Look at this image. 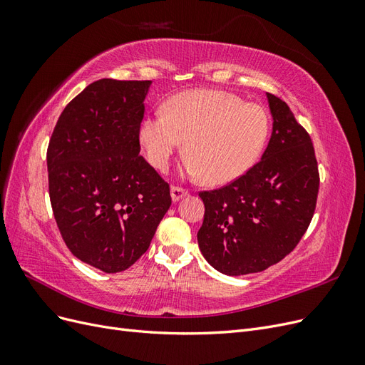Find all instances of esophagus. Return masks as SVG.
I'll list each match as a JSON object with an SVG mask.
<instances>
[{"label": "esophagus", "instance_id": "34e87169", "mask_svg": "<svg viewBox=\"0 0 365 365\" xmlns=\"http://www.w3.org/2000/svg\"><path fill=\"white\" fill-rule=\"evenodd\" d=\"M187 193H189V192H187L185 189H182V187H178V185H173L172 189H170V195H172V201L173 202L180 201L181 197H184Z\"/></svg>", "mask_w": 365, "mask_h": 365}]
</instances>
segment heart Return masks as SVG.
<instances>
[{
	"label": "heart",
	"instance_id": "1",
	"mask_svg": "<svg viewBox=\"0 0 365 365\" xmlns=\"http://www.w3.org/2000/svg\"><path fill=\"white\" fill-rule=\"evenodd\" d=\"M269 135L263 108L219 90H190L170 97L164 113L141 120L138 137L153 168L164 170L184 145L185 170L220 185L247 173Z\"/></svg>",
	"mask_w": 365,
	"mask_h": 365
}]
</instances>
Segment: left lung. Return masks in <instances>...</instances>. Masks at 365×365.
I'll use <instances>...</instances> for the list:
<instances>
[{
    "instance_id": "obj_1",
    "label": "left lung",
    "mask_w": 365,
    "mask_h": 365,
    "mask_svg": "<svg viewBox=\"0 0 365 365\" xmlns=\"http://www.w3.org/2000/svg\"><path fill=\"white\" fill-rule=\"evenodd\" d=\"M267 97L274 121L262 160L233 182L200 192L205 213L197 244L205 260L227 275L279 263L315 212L319 175L312 140L282 98Z\"/></svg>"
}]
</instances>
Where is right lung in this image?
Returning <instances> with one entry per match:
<instances>
[{"mask_svg":"<svg viewBox=\"0 0 365 365\" xmlns=\"http://www.w3.org/2000/svg\"><path fill=\"white\" fill-rule=\"evenodd\" d=\"M150 81L101 79L65 106L47 149L48 192L65 245L108 274L150 245L172 197L140 155Z\"/></svg>","mask_w":365,"mask_h":365,"instance_id":"add662e5","label":"right lung"}]
</instances>
